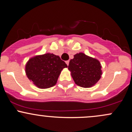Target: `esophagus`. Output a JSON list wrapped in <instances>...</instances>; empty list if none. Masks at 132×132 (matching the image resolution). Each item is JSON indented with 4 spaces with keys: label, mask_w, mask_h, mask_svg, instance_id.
<instances>
[{
    "label": "esophagus",
    "mask_w": 132,
    "mask_h": 132,
    "mask_svg": "<svg viewBox=\"0 0 132 132\" xmlns=\"http://www.w3.org/2000/svg\"><path fill=\"white\" fill-rule=\"evenodd\" d=\"M69 62H70V61H66V64H67L68 66V65H69Z\"/></svg>",
    "instance_id": "obj_1"
}]
</instances>
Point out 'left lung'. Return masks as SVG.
Returning <instances> with one entry per match:
<instances>
[{
	"label": "left lung",
	"mask_w": 132,
	"mask_h": 132,
	"mask_svg": "<svg viewBox=\"0 0 132 132\" xmlns=\"http://www.w3.org/2000/svg\"><path fill=\"white\" fill-rule=\"evenodd\" d=\"M101 68L99 60L83 52L74 55L68 66L75 83L83 88H90L97 83L102 75Z\"/></svg>",
	"instance_id": "1"
}]
</instances>
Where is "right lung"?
Segmentation results:
<instances>
[{
    "mask_svg": "<svg viewBox=\"0 0 132 132\" xmlns=\"http://www.w3.org/2000/svg\"><path fill=\"white\" fill-rule=\"evenodd\" d=\"M67 67L59 56L46 53L30 58L25 65V72L36 87L45 89L54 86L61 71Z\"/></svg>",
    "mask_w": 132,
    "mask_h": 132,
    "instance_id": "add662e5",
    "label": "right lung"
}]
</instances>
